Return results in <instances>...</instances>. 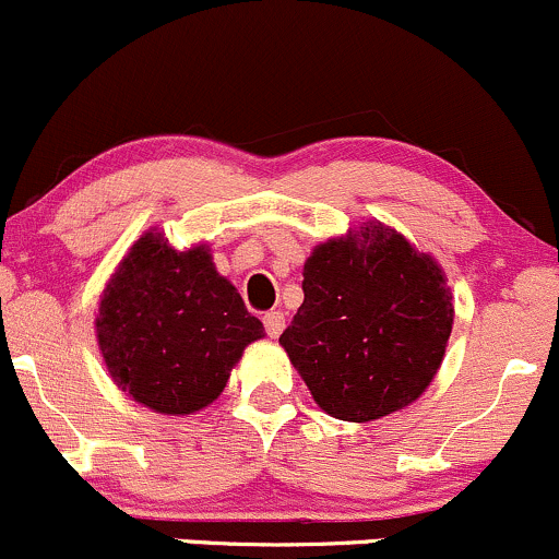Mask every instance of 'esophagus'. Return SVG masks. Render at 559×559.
<instances>
[{
  "mask_svg": "<svg viewBox=\"0 0 559 559\" xmlns=\"http://www.w3.org/2000/svg\"><path fill=\"white\" fill-rule=\"evenodd\" d=\"M263 328H266L269 337H280V332L285 330V313L282 311L263 313Z\"/></svg>",
  "mask_w": 559,
  "mask_h": 559,
  "instance_id": "obj_1",
  "label": "esophagus"
}]
</instances>
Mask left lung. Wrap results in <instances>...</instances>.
Here are the masks:
<instances>
[{
    "instance_id": "left-lung-1",
    "label": "left lung",
    "mask_w": 559,
    "mask_h": 559,
    "mask_svg": "<svg viewBox=\"0 0 559 559\" xmlns=\"http://www.w3.org/2000/svg\"><path fill=\"white\" fill-rule=\"evenodd\" d=\"M441 263L382 222L319 242L304 304L280 335L330 417L372 423L428 391L454 324Z\"/></svg>"
}]
</instances>
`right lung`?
<instances>
[{"label": "right lung", "mask_w": 559, "mask_h": 559, "mask_svg": "<svg viewBox=\"0 0 559 559\" xmlns=\"http://www.w3.org/2000/svg\"><path fill=\"white\" fill-rule=\"evenodd\" d=\"M94 332L112 382L131 401L185 417L222 396L263 324L216 272L209 246L174 250L147 229L110 274Z\"/></svg>", "instance_id": "1"}]
</instances>
